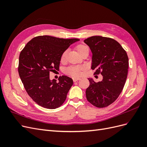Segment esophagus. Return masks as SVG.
<instances>
[{"label":"esophagus","instance_id":"34e87169","mask_svg":"<svg viewBox=\"0 0 147 147\" xmlns=\"http://www.w3.org/2000/svg\"><path fill=\"white\" fill-rule=\"evenodd\" d=\"M80 79H81V78H79V77H73V80H74V82H77V81L80 80Z\"/></svg>","mask_w":147,"mask_h":147}]
</instances>
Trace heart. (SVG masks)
<instances>
[{"label":"heart","instance_id":"heart-1","mask_svg":"<svg viewBox=\"0 0 147 147\" xmlns=\"http://www.w3.org/2000/svg\"><path fill=\"white\" fill-rule=\"evenodd\" d=\"M76 49L77 51L79 53L80 55H81L82 53H83L84 51H86L87 50H89L88 48L84 45H78L76 47ZM67 51L65 50L64 51L63 54H62L61 56V62H64L66 59V57H67ZM84 67L83 66H74L72 67H70L67 70V72L71 75L72 76H79L80 75L82 74V71L84 70Z\"/></svg>","mask_w":147,"mask_h":147}]
</instances>
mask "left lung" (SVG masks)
<instances>
[{"label":"left lung","mask_w":147,"mask_h":147,"mask_svg":"<svg viewBox=\"0 0 147 147\" xmlns=\"http://www.w3.org/2000/svg\"><path fill=\"white\" fill-rule=\"evenodd\" d=\"M92 53L91 68L95 74L103 76L102 80L96 83L89 78L90 86L86 90V99L99 108L112 104L121 92L125 84L129 59L126 51L114 39L92 36L84 40Z\"/></svg>","instance_id":"8db88e82"}]
</instances>
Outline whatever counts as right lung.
Listing matches in <instances>:
<instances>
[{"mask_svg": "<svg viewBox=\"0 0 147 147\" xmlns=\"http://www.w3.org/2000/svg\"><path fill=\"white\" fill-rule=\"evenodd\" d=\"M80 39H64L49 35L33 38L20 53L18 72L29 96L38 105L55 109L63 104L73 80L63 75L58 81L50 78V72L59 67L61 56Z\"/></svg>", "mask_w": 147, "mask_h": 147, "instance_id": "1", "label": "right lung"}]
</instances>
